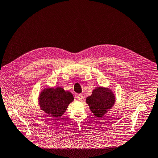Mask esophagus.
<instances>
[{"mask_svg": "<svg viewBox=\"0 0 158 158\" xmlns=\"http://www.w3.org/2000/svg\"><path fill=\"white\" fill-rule=\"evenodd\" d=\"M77 98L79 100H82L83 98V96L82 94H78L77 95Z\"/></svg>", "mask_w": 158, "mask_h": 158, "instance_id": "obj_1", "label": "esophagus"}]
</instances>
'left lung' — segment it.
Segmentation results:
<instances>
[{
  "label": "left lung",
  "mask_w": 158,
  "mask_h": 158,
  "mask_svg": "<svg viewBox=\"0 0 158 158\" xmlns=\"http://www.w3.org/2000/svg\"><path fill=\"white\" fill-rule=\"evenodd\" d=\"M87 104L94 115L102 118L114 105L115 95L109 88L98 87L86 98Z\"/></svg>",
  "instance_id": "1"
}]
</instances>
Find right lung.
Instances as JSON below:
<instances>
[{
    "instance_id": "add662e5",
    "label": "right lung",
    "mask_w": 158,
    "mask_h": 158,
    "mask_svg": "<svg viewBox=\"0 0 158 158\" xmlns=\"http://www.w3.org/2000/svg\"><path fill=\"white\" fill-rule=\"evenodd\" d=\"M73 97L63 88H45L40 92L39 102L41 110L48 115L60 118L66 112L69 104L73 101Z\"/></svg>"
}]
</instances>
